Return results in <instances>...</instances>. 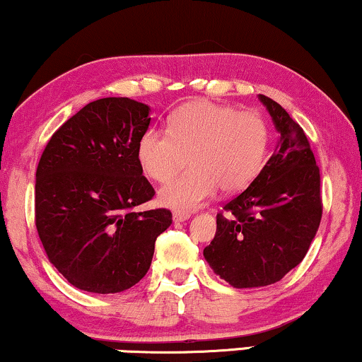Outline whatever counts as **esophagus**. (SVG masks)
<instances>
[{
	"label": "esophagus",
	"instance_id": "1",
	"mask_svg": "<svg viewBox=\"0 0 362 362\" xmlns=\"http://www.w3.org/2000/svg\"><path fill=\"white\" fill-rule=\"evenodd\" d=\"M189 213H181V211H176L173 215V220H174V223H182V221H186V220H189Z\"/></svg>",
	"mask_w": 362,
	"mask_h": 362
}]
</instances>
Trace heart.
I'll return each mask as SVG.
<instances>
[{
    "label": "heart",
    "instance_id": "b5f03b06",
    "mask_svg": "<svg viewBox=\"0 0 362 362\" xmlns=\"http://www.w3.org/2000/svg\"><path fill=\"white\" fill-rule=\"evenodd\" d=\"M269 129L262 115L194 100L169 119L168 132L149 129L137 142L141 171L166 182L189 158L191 171L159 189L158 202L174 211L199 208L216 193H238L265 164Z\"/></svg>",
    "mask_w": 362,
    "mask_h": 362
}]
</instances>
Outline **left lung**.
Here are the masks:
<instances>
[{
	"instance_id": "left-lung-1",
	"label": "left lung",
	"mask_w": 362,
	"mask_h": 362,
	"mask_svg": "<svg viewBox=\"0 0 362 362\" xmlns=\"http://www.w3.org/2000/svg\"><path fill=\"white\" fill-rule=\"evenodd\" d=\"M279 132L260 174L223 206L203 250L213 272L235 288L279 282L304 260L322 218L320 174L307 136L282 105L258 95Z\"/></svg>"
}]
</instances>
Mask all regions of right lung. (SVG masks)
<instances>
[{
    "instance_id": "obj_1",
    "label": "right lung",
    "mask_w": 362,
    "mask_h": 362,
    "mask_svg": "<svg viewBox=\"0 0 362 362\" xmlns=\"http://www.w3.org/2000/svg\"><path fill=\"white\" fill-rule=\"evenodd\" d=\"M151 107L127 97L93 100L45 147L37 168L35 221L48 260L74 287L117 293L147 274L169 209L136 213L153 186L137 163Z\"/></svg>"
}]
</instances>
